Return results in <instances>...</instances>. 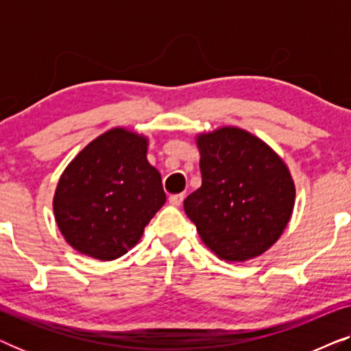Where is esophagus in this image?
Segmentation results:
<instances>
[{"instance_id": "34e87169", "label": "esophagus", "mask_w": 351, "mask_h": 351, "mask_svg": "<svg viewBox=\"0 0 351 351\" xmlns=\"http://www.w3.org/2000/svg\"><path fill=\"white\" fill-rule=\"evenodd\" d=\"M185 195L184 193H177V195H171L169 196V203L174 204V206H180L182 201H184Z\"/></svg>"}]
</instances>
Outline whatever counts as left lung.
Returning <instances> with one entry per match:
<instances>
[{
	"label": "left lung",
	"instance_id": "obj_1",
	"mask_svg": "<svg viewBox=\"0 0 351 351\" xmlns=\"http://www.w3.org/2000/svg\"><path fill=\"white\" fill-rule=\"evenodd\" d=\"M203 184L184 201L185 214L217 257L244 262L271 247L294 209L295 186L265 142L238 128L196 138Z\"/></svg>",
	"mask_w": 351,
	"mask_h": 351
}]
</instances>
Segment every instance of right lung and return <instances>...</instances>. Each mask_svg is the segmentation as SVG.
<instances>
[{"label":"right lung","instance_id":"obj_1","mask_svg":"<svg viewBox=\"0 0 351 351\" xmlns=\"http://www.w3.org/2000/svg\"><path fill=\"white\" fill-rule=\"evenodd\" d=\"M148 141L123 128L102 134L66 166L54 195V215L71 247L113 261L141 239L165 204L161 176L147 161Z\"/></svg>","mask_w":351,"mask_h":351}]
</instances>
